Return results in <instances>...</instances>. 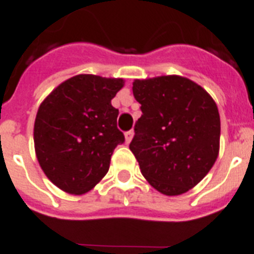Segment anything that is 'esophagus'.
<instances>
[{"label": "esophagus", "mask_w": 254, "mask_h": 254, "mask_svg": "<svg viewBox=\"0 0 254 254\" xmlns=\"http://www.w3.org/2000/svg\"><path fill=\"white\" fill-rule=\"evenodd\" d=\"M133 135H134L133 130H129V131H127V133H125V140H127V143H129V142H130L131 138H133Z\"/></svg>", "instance_id": "1"}]
</instances>
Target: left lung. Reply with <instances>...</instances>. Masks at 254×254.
Instances as JSON below:
<instances>
[{"label":"left lung","instance_id":"obj_1","mask_svg":"<svg viewBox=\"0 0 254 254\" xmlns=\"http://www.w3.org/2000/svg\"><path fill=\"white\" fill-rule=\"evenodd\" d=\"M133 94L142 116L129 144L140 173L168 196L196 186L216 163L218 108L200 85L181 76L135 80Z\"/></svg>","mask_w":254,"mask_h":254}]
</instances>
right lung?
Instances as JSON below:
<instances>
[{"label":"right lung","instance_id":"obj_1","mask_svg":"<svg viewBox=\"0 0 254 254\" xmlns=\"http://www.w3.org/2000/svg\"><path fill=\"white\" fill-rule=\"evenodd\" d=\"M123 78L77 74L41 103L35 121L36 155L44 173L68 193L87 192L107 174L112 152L125 142L111 99Z\"/></svg>","mask_w":254,"mask_h":254}]
</instances>
